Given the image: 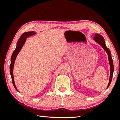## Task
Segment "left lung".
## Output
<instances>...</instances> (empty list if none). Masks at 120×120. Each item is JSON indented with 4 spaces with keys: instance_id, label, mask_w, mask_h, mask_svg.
Returning a JSON list of instances; mask_svg holds the SVG:
<instances>
[{
    "instance_id": "left-lung-1",
    "label": "left lung",
    "mask_w": 120,
    "mask_h": 120,
    "mask_svg": "<svg viewBox=\"0 0 120 120\" xmlns=\"http://www.w3.org/2000/svg\"><path fill=\"white\" fill-rule=\"evenodd\" d=\"M94 40L96 42H97L98 44L101 46L103 49L105 51L106 53H107L108 55V58H109V64H110V79H109V82L108 83L107 88H108L110 85L111 80H112V76H113V73H114V64H113V61L112 57H111V52L110 51V50L106 46L105 42V40L102 36L100 35L99 34H95L94 38Z\"/></svg>"
}]
</instances>
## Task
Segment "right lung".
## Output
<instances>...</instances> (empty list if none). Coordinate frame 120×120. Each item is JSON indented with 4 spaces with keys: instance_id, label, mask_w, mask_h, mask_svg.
Here are the masks:
<instances>
[{
    "instance_id": "obj_1",
    "label": "right lung",
    "mask_w": 120,
    "mask_h": 120,
    "mask_svg": "<svg viewBox=\"0 0 120 120\" xmlns=\"http://www.w3.org/2000/svg\"><path fill=\"white\" fill-rule=\"evenodd\" d=\"M35 34V33L32 31V32H25L23 34H22V35L21 36V37L19 38V39L18 40L17 42V46H16V49L15 51L13 52L12 56H11V64L10 66V73L11 79H12V81L13 85H14V87L15 88V89L18 91V90L16 88L15 83L14 81V75H13V69H14V63L15 61L16 58L17 57V56L19 53L20 51V50L22 49L23 46L25 43L26 39L28 37H30V36H32L33 35H34Z\"/></svg>"
}]
</instances>
